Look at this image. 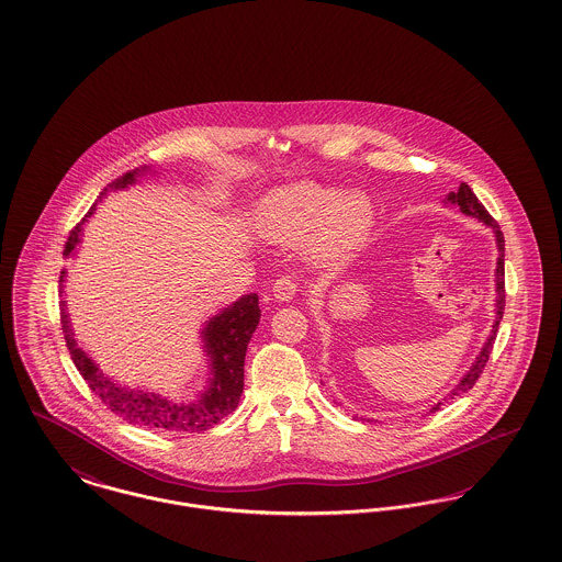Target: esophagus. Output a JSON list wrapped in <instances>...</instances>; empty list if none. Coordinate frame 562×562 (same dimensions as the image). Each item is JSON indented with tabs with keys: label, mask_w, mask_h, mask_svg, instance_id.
<instances>
[{
	"label": "esophagus",
	"mask_w": 562,
	"mask_h": 562,
	"mask_svg": "<svg viewBox=\"0 0 562 562\" xmlns=\"http://www.w3.org/2000/svg\"><path fill=\"white\" fill-rule=\"evenodd\" d=\"M297 291H300L297 282L293 278H289V276L276 280V284H273V297L278 302H291L297 295Z\"/></svg>",
	"instance_id": "34e87169"
}]
</instances>
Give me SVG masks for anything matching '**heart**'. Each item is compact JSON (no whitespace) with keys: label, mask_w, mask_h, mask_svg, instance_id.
<instances>
[{"label":"heart","mask_w":562,"mask_h":562,"mask_svg":"<svg viewBox=\"0 0 562 562\" xmlns=\"http://www.w3.org/2000/svg\"><path fill=\"white\" fill-rule=\"evenodd\" d=\"M259 231L271 241L300 246L310 239V259L342 267L368 241L374 207L361 192H340L329 186L300 181L269 192L260 201Z\"/></svg>","instance_id":"heart-1"}]
</instances>
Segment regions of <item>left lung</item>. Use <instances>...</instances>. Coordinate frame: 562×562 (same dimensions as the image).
Returning <instances> with one entry per match:
<instances>
[{"label":"left lung","mask_w":562,"mask_h":562,"mask_svg":"<svg viewBox=\"0 0 562 562\" xmlns=\"http://www.w3.org/2000/svg\"><path fill=\"white\" fill-rule=\"evenodd\" d=\"M445 205H453V207H460L462 214L467 216L476 217L481 220L485 226H490L494 231V237H496V248H498V259H496V303H494V325H492V331L487 336V340L483 342V348L479 350V355L473 361V366L469 368V372L460 379V383L456 387L449 391V397L453 400V395H460V393H467L469 389H473V385L479 379V374L483 372L485 363H487V357L492 352V346L496 340V331H498V325H501V318H503V312H505V237H503V231L501 226L496 224V220L487 214V210L479 203V199L475 196V192L469 188V183H460L458 192H449L447 199H445ZM447 400V397H445ZM442 402L434 404L430 408V413L438 411Z\"/></svg>","instance_id":"left-lung-1"}]
</instances>
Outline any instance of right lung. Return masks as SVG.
I'll use <instances>...</instances> for the list:
<instances>
[{"mask_svg": "<svg viewBox=\"0 0 562 562\" xmlns=\"http://www.w3.org/2000/svg\"><path fill=\"white\" fill-rule=\"evenodd\" d=\"M147 173H156V171L151 167H140L109 183L100 192L93 207L87 212L83 222L68 237L64 257H70L72 250L81 244L83 224L87 217L93 216L95 205L102 203V199L109 192L126 190ZM64 276H66V269L61 271V278H59L61 284H64ZM59 293H64V286ZM259 321L260 307L257 293L239 297L237 302L222 307L210 321H205V327L201 329V340H203V352L210 357L207 387L196 393L194 397L173 400V397L154 393L149 389L126 387L113 381L111 376H106L75 338L68 307L66 302H61V329H64L66 346L70 350V357L77 370L81 372L91 391L124 422L138 424L151 430H169V432L210 430L237 408L239 397L244 393V359Z\"/></svg>", "mask_w": 562, "mask_h": 562, "instance_id": "add662e5", "label": "right lung"}]
</instances>
